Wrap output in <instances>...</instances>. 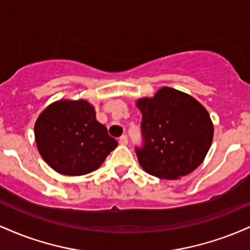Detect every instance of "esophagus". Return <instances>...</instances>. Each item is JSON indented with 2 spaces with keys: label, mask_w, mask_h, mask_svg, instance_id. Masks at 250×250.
<instances>
[{
  "label": "esophagus",
  "mask_w": 250,
  "mask_h": 250,
  "mask_svg": "<svg viewBox=\"0 0 250 250\" xmlns=\"http://www.w3.org/2000/svg\"><path fill=\"white\" fill-rule=\"evenodd\" d=\"M119 143H120V145H121V146H127V145H128V137L125 136V135H123V136L120 137Z\"/></svg>",
  "instance_id": "esophagus-1"
}]
</instances>
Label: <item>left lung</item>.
Instances as JSON below:
<instances>
[{
    "label": "left lung",
    "instance_id": "obj_1",
    "mask_svg": "<svg viewBox=\"0 0 250 250\" xmlns=\"http://www.w3.org/2000/svg\"><path fill=\"white\" fill-rule=\"evenodd\" d=\"M145 146L136 149L146 173L166 180L190 174L205 160L214 136L207 109L193 96L162 87L136 101Z\"/></svg>",
    "mask_w": 250,
    "mask_h": 250
}]
</instances>
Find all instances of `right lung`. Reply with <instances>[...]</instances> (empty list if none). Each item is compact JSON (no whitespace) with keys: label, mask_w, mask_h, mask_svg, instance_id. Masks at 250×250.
Here are the masks:
<instances>
[{"label":"right lung","mask_w":250,"mask_h":250,"mask_svg":"<svg viewBox=\"0 0 250 250\" xmlns=\"http://www.w3.org/2000/svg\"><path fill=\"white\" fill-rule=\"evenodd\" d=\"M39 153L57 173L80 176L100 168L117 147L95 107L85 100H59L40 114L34 127Z\"/></svg>","instance_id":"1"}]
</instances>
